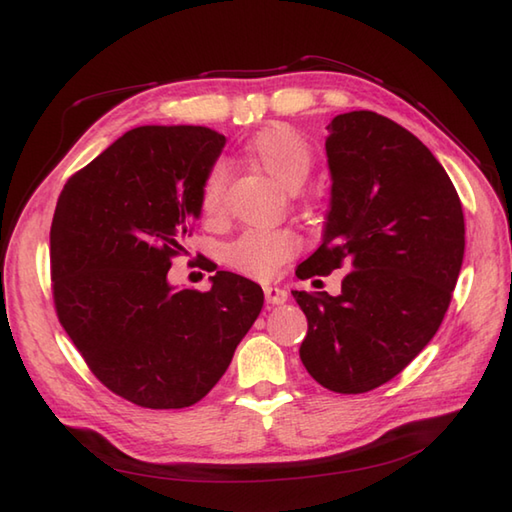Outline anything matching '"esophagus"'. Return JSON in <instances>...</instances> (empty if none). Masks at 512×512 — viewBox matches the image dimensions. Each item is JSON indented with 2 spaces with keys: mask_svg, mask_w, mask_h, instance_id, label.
Wrapping results in <instances>:
<instances>
[{
  "mask_svg": "<svg viewBox=\"0 0 512 512\" xmlns=\"http://www.w3.org/2000/svg\"><path fill=\"white\" fill-rule=\"evenodd\" d=\"M263 291H265V300L269 302V305H283V302H287V289H283V287L265 285Z\"/></svg>",
  "mask_w": 512,
  "mask_h": 512,
  "instance_id": "esophagus-1",
  "label": "esophagus"
}]
</instances>
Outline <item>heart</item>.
Returning <instances> with one entry per match:
<instances>
[{
    "label": "heart",
    "mask_w": 512,
    "mask_h": 512,
    "mask_svg": "<svg viewBox=\"0 0 512 512\" xmlns=\"http://www.w3.org/2000/svg\"><path fill=\"white\" fill-rule=\"evenodd\" d=\"M247 154L256 168L289 192L305 183L314 163L307 139L289 125H269L249 141ZM201 214L214 223L223 214V179L212 170L203 181L198 196ZM300 252V236L291 229H247L227 247V263L252 278H271L289 258Z\"/></svg>",
    "instance_id": "1"
}]
</instances>
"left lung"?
<instances>
[{"mask_svg": "<svg viewBox=\"0 0 512 512\" xmlns=\"http://www.w3.org/2000/svg\"><path fill=\"white\" fill-rule=\"evenodd\" d=\"M331 203L322 245L296 276L349 267L342 291H291L307 316L300 360L336 393L395 378L440 329L464 258L460 196L431 150L371 110L327 125Z\"/></svg>", "mask_w": 512, "mask_h": 512, "instance_id": "obj_1", "label": "left lung"}]
</instances>
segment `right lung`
Instances as JSON below:
<instances>
[{"instance_id": "add662e5", "label": "right lung", "mask_w": 512, "mask_h": 512, "mask_svg": "<svg viewBox=\"0 0 512 512\" xmlns=\"http://www.w3.org/2000/svg\"><path fill=\"white\" fill-rule=\"evenodd\" d=\"M223 148L203 125H141L70 176L52 216L61 327L99 382L143 409L203 400L263 309V289L232 271L207 291L168 283Z\"/></svg>"}]
</instances>
